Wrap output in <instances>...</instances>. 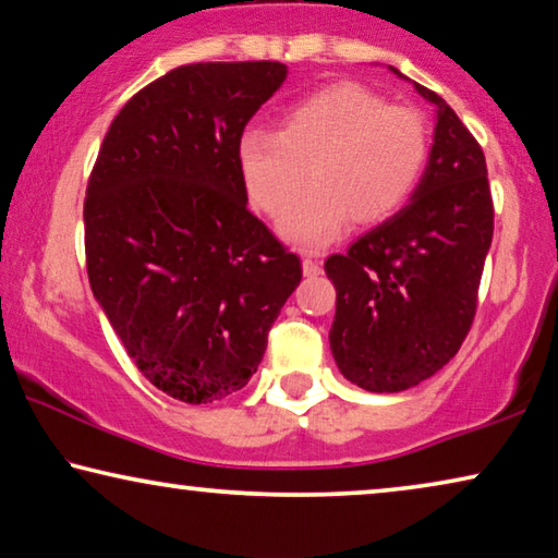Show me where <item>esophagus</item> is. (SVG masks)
Wrapping results in <instances>:
<instances>
[{
  "mask_svg": "<svg viewBox=\"0 0 558 558\" xmlns=\"http://www.w3.org/2000/svg\"><path fill=\"white\" fill-rule=\"evenodd\" d=\"M320 263L315 260L313 255H303V272L307 278H313V276H320Z\"/></svg>",
  "mask_w": 558,
  "mask_h": 558,
  "instance_id": "1",
  "label": "esophagus"
}]
</instances>
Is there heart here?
I'll return each mask as SVG.
<instances>
[{
	"label": "heart",
	"mask_w": 558,
	"mask_h": 558,
	"mask_svg": "<svg viewBox=\"0 0 558 558\" xmlns=\"http://www.w3.org/2000/svg\"><path fill=\"white\" fill-rule=\"evenodd\" d=\"M428 160V128L411 107L355 82H336L288 107L276 130H247L238 162L253 203L280 215L307 177L316 185L280 220L303 247L336 240L348 220L371 226L393 215Z\"/></svg>",
	"instance_id": "heart-1"
}]
</instances>
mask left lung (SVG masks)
Masks as SVG:
<instances>
[{
  "instance_id": "left-lung-1",
  "label": "left lung",
  "mask_w": 558,
  "mask_h": 558,
  "mask_svg": "<svg viewBox=\"0 0 558 558\" xmlns=\"http://www.w3.org/2000/svg\"><path fill=\"white\" fill-rule=\"evenodd\" d=\"M415 89L436 105V132L411 203L326 260L332 359L371 393L418 386L459 353L494 238L484 149L444 97Z\"/></svg>"
}]
</instances>
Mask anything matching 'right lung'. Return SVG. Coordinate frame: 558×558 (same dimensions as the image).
<instances>
[{
	"mask_svg": "<svg viewBox=\"0 0 558 558\" xmlns=\"http://www.w3.org/2000/svg\"><path fill=\"white\" fill-rule=\"evenodd\" d=\"M280 62L170 70L122 107L85 197L89 288L140 373L182 403L243 388L303 278L247 210L245 124L286 82Z\"/></svg>",
	"mask_w": 558,
	"mask_h": 558,
	"instance_id": "1",
	"label": "right lung"
}]
</instances>
